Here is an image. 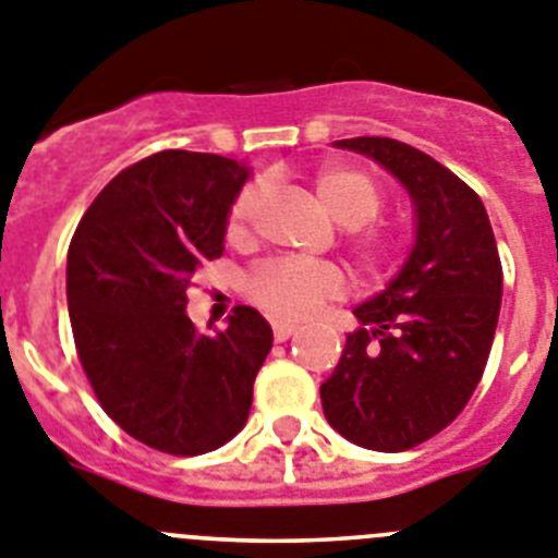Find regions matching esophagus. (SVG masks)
<instances>
[{
    "label": "esophagus",
    "mask_w": 558,
    "mask_h": 558,
    "mask_svg": "<svg viewBox=\"0 0 558 558\" xmlns=\"http://www.w3.org/2000/svg\"><path fill=\"white\" fill-rule=\"evenodd\" d=\"M295 332V324H288V322H274V338L282 343V340H288L290 335Z\"/></svg>",
    "instance_id": "1"
}]
</instances>
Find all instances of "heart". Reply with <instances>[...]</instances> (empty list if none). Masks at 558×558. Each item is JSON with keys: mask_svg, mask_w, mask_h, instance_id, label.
<instances>
[{"mask_svg": "<svg viewBox=\"0 0 558 558\" xmlns=\"http://www.w3.org/2000/svg\"><path fill=\"white\" fill-rule=\"evenodd\" d=\"M315 195L324 209L349 226V245L360 268L379 274L388 268L397 251V236L383 226L372 223L383 209V186L366 170L352 165H327L315 175ZM259 204V186H245L231 201L226 215V236L243 243L248 236L254 211ZM251 302L276 318H310L327 299L343 290V274L329 263H302V259H268L251 270L245 282Z\"/></svg>", "mask_w": 558, "mask_h": 558, "instance_id": "b5f03b06", "label": "heart"}]
</instances>
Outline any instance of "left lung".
<instances>
[{
    "mask_svg": "<svg viewBox=\"0 0 558 558\" xmlns=\"http://www.w3.org/2000/svg\"><path fill=\"white\" fill-rule=\"evenodd\" d=\"M335 145L388 167L418 226L405 268L354 310L360 329L322 386L324 416L354 445L402 452L452 425L481 383L500 315V254L477 192L427 153L388 136Z\"/></svg>",
    "mask_w": 558,
    "mask_h": 558,
    "instance_id": "1",
    "label": "left lung"
}]
</instances>
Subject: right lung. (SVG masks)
<instances>
[{
	"label": "right lung",
	"instance_id": "1",
	"mask_svg": "<svg viewBox=\"0 0 558 558\" xmlns=\"http://www.w3.org/2000/svg\"><path fill=\"white\" fill-rule=\"evenodd\" d=\"M245 179L215 153H153L108 181L69 243V322L88 386L128 436L167 456L218 450L243 430L274 343L243 304L215 335L186 318L192 276L223 254Z\"/></svg>",
	"mask_w": 558,
	"mask_h": 558
}]
</instances>
